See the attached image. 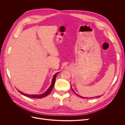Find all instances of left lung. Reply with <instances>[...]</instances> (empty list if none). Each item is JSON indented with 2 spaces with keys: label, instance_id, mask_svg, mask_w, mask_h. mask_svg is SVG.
I'll use <instances>...</instances> for the list:
<instances>
[{
  "label": "left lung",
  "instance_id": "8db88e82",
  "mask_svg": "<svg viewBox=\"0 0 125 125\" xmlns=\"http://www.w3.org/2000/svg\"><path fill=\"white\" fill-rule=\"evenodd\" d=\"M71 89H72V88H71ZM72 90H73V92H74V93H75V92H74V91L73 90V89H72ZM75 94H76L77 95H78V96H80V97H81V98H86V97H82V96H80V95H77V94L76 93H75ZM101 96H97V97H101ZM94 97H92V98H94ZM91 98H92V97H91Z\"/></svg>",
  "mask_w": 125,
  "mask_h": 125
}]
</instances>
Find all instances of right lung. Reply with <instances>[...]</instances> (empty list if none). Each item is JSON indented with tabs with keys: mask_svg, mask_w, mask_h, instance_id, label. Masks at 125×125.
Instances as JSON below:
<instances>
[{
	"mask_svg": "<svg viewBox=\"0 0 125 125\" xmlns=\"http://www.w3.org/2000/svg\"><path fill=\"white\" fill-rule=\"evenodd\" d=\"M56 73L54 76L53 78H52V84L51 85V86L50 87V88L47 90V91H45V92L42 94H40V95H28V94H26L24 93H23L22 92H21L20 91H19V90H18L20 93L21 94H22L24 96H25L26 97H28L29 98H37V99H38V98H44L45 97H46L47 96H48L49 94H50V93L51 92V91L52 89V88H54V86L55 85V81H56V76L57 75L58 73Z\"/></svg>",
	"mask_w": 125,
	"mask_h": 125,
	"instance_id": "1",
	"label": "right lung"
}]
</instances>
